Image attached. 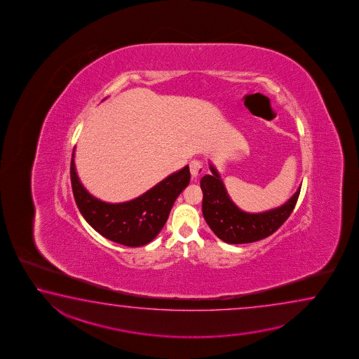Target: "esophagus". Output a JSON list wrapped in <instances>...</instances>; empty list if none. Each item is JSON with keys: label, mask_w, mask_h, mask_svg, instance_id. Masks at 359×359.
<instances>
[{"label": "esophagus", "mask_w": 359, "mask_h": 359, "mask_svg": "<svg viewBox=\"0 0 359 359\" xmlns=\"http://www.w3.org/2000/svg\"><path fill=\"white\" fill-rule=\"evenodd\" d=\"M189 170H191V175L194 178H200L203 173H205V168H203V164L201 161H192L191 163H189Z\"/></svg>", "instance_id": "esophagus-1"}]
</instances>
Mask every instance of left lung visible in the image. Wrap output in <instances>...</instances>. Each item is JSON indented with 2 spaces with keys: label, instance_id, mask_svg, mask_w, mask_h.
Masks as SVG:
<instances>
[{
  "label": "left lung",
  "instance_id": "1",
  "mask_svg": "<svg viewBox=\"0 0 359 359\" xmlns=\"http://www.w3.org/2000/svg\"><path fill=\"white\" fill-rule=\"evenodd\" d=\"M210 170L212 175L201 180L202 213L213 233L225 243H255L270 236L285 222L297 205L300 187L280 207L265 212H245L232 202L213 164L210 163Z\"/></svg>",
  "mask_w": 359,
  "mask_h": 359
}]
</instances>
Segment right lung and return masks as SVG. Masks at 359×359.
I'll list each match as a JSON object with an SVG mask.
<instances>
[{"label":"right lung","mask_w":359,"mask_h":359,"mask_svg":"<svg viewBox=\"0 0 359 359\" xmlns=\"http://www.w3.org/2000/svg\"><path fill=\"white\" fill-rule=\"evenodd\" d=\"M72 158L74 198L86 222L110 241L129 248L151 243L163 229L177 197L189 186V165L164 178L146 194L123 203H108L91 196L79 181Z\"/></svg>","instance_id":"1"}]
</instances>
